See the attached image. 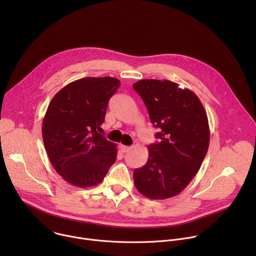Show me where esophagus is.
<instances>
[{
	"label": "esophagus",
	"instance_id": "34e87169",
	"mask_svg": "<svg viewBox=\"0 0 256 256\" xmlns=\"http://www.w3.org/2000/svg\"><path fill=\"white\" fill-rule=\"evenodd\" d=\"M130 149H132V147H128V146H124V144L120 146V150H122V153H126V152L130 151Z\"/></svg>",
	"mask_w": 256,
	"mask_h": 256
}]
</instances>
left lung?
<instances>
[{"label": "left lung", "mask_w": 256, "mask_h": 256, "mask_svg": "<svg viewBox=\"0 0 256 256\" xmlns=\"http://www.w3.org/2000/svg\"><path fill=\"white\" fill-rule=\"evenodd\" d=\"M159 128L158 142L148 146L149 158L134 169L136 190L152 200L172 198L184 190L208 149L210 128L198 97L168 80H140L132 85Z\"/></svg>", "instance_id": "obj_1"}]
</instances>
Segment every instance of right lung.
Instances as JSON below:
<instances>
[{
  "instance_id": "add662e5",
  "label": "right lung",
  "mask_w": 256,
  "mask_h": 256,
  "mask_svg": "<svg viewBox=\"0 0 256 256\" xmlns=\"http://www.w3.org/2000/svg\"><path fill=\"white\" fill-rule=\"evenodd\" d=\"M120 86L116 78H83L60 90L48 107L44 147L56 171L72 186H97L116 160V144L98 132Z\"/></svg>"
}]
</instances>
